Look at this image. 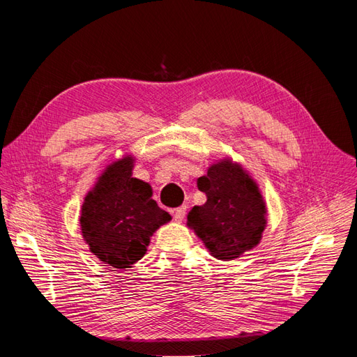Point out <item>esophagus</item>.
Instances as JSON below:
<instances>
[{"label":"esophagus","mask_w":357,"mask_h":357,"mask_svg":"<svg viewBox=\"0 0 357 357\" xmlns=\"http://www.w3.org/2000/svg\"><path fill=\"white\" fill-rule=\"evenodd\" d=\"M172 215H174V220L176 222H181L183 219H185V215H186V205H181V207L172 210Z\"/></svg>","instance_id":"esophagus-1"}]
</instances>
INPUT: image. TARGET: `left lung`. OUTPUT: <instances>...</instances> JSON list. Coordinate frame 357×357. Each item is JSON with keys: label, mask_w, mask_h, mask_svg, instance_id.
Instances as JSON below:
<instances>
[{"label": "left lung", "mask_w": 357, "mask_h": 357, "mask_svg": "<svg viewBox=\"0 0 357 357\" xmlns=\"http://www.w3.org/2000/svg\"><path fill=\"white\" fill-rule=\"evenodd\" d=\"M198 189L207 195V202L189 211L188 226L211 256L232 261L259 244L266 225V205L241 165L231 159L213 164L207 176L198 178Z\"/></svg>", "instance_id": "obj_1"}]
</instances>
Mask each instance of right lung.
Listing matches in <instances>:
<instances>
[{
	"label": "right lung",
	"instance_id": "obj_1",
	"mask_svg": "<svg viewBox=\"0 0 357 357\" xmlns=\"http://www.w3.org/2000/svg\"><path fill=\"white\" fill-rule=\"evenodd\" d=\"M132 156L113 162L82 205L84 241L100 261L117 269L138 262L147 252L150 236L171 220L152 199L149 183L132 177Z\"/></svg>",
	"mask_w": 357,
	"mask_h": 357
}]
</instances>
